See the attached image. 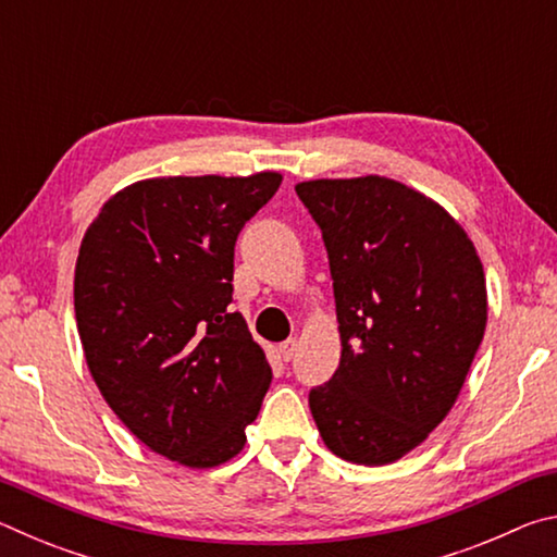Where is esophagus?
<instances>
[{
    "instance_id": "obj_1",
    "label": "esophagus",
    "mask_w": 557,
    "mask_h": 557,
    "mask_svg": "<svg viewBox=\"0 0 557 557\" xmlns=\"http://www.w3.org/2000/svg\"><path fill=\"white\" fill-rule=\"evenodd\" d=\"M297 351V338H287V342L280 344V356L285 358V361H289L292 356H295Z\"/></svg>"
}]
</instances>
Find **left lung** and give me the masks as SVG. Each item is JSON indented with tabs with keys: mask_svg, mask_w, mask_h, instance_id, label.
I'll return each mask as SVG.
<instances>
[{
	"mask_svg": "<svg viewBox=\"0 0 557 557\" xmlns=\"http://www.w3.org/2000/svg\"><path fill=\"white\" fill-rule=\"evenodd\" d=\"M322 228L342 361L309 393L324 445L354 465H393L430 437L486 329L474 243L430 196L388 176L295 186Z\"/></svg>",
	"mask_w": 557,
	"mask_h": 557,
	"instance_id": "obj_1",
	"label": "left lung"
}]
</instances>
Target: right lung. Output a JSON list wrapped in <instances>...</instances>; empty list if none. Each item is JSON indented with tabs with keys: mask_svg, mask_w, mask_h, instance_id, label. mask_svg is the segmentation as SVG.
Instances as JSON below:
<instances>
[{
	"mask_svg": "<svg viewBox=\"0 0 557 557\" xmlns=\"http://www.w3.org/2000/svg\"><path fill=\"white\" fill-rule=\"evenodd\" d=\"M280 184V172L143 178L81 240L73 301L92 381L132 435L182 467L238 455L270 388L268 356L228 305L235 238Z\"/></svg>",
	"mask_w": 557,
	"mask_h": 557,
	"instance_id": "add662e5",
	"label": "right lung"
}]
</instances>
